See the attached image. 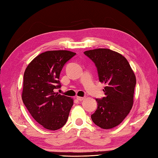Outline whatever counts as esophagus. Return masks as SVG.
<instances>
[{
    "mask_svg": "<svg viewBox=\"0 0 158 158\" xmlns=\"http://www.w3.org/2000/svg\"><path fill=\"white\" fill-rule=\"evenodd\" d=\"M76 98L79 100V101H82V100H83L85 99L84 97H81V96H77Z\"/></svg>",
    "mask_w": 158,
    "mask_h": 158,
    "instance_id": "esophagus-1",
    "label": "esophagus"
}]
</instances>
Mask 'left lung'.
<instances>
[{
	"label": "left lung",
	"instance_id": "8db88e82",
	"mask_svg": "<svg viewBox=\"0 0 158 158\" xmlns=\"http://www.w3.org/2000/svg\"><path fill=\"white\" fill-rule=\"evenodd\" d=\"M84 54L95 64L99 81L106 85L105 96L96 99L98 106L92 120L101 128H113L123 122L132 109L135 75L127 60L109 49L89 50Z\"/></svg>",
	"mask_w": 158,
	"mask_h": 158
}]
</instances>
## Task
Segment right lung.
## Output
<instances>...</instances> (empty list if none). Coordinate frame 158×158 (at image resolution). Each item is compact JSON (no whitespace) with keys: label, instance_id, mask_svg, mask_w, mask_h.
<instances>
[{"label":"right lung","instance_id":"obj_1","mask_svg":"<svg viewBox=\"0 0 158 158\" xmlns=\"http://www.w3.org/2000/svg\"><path fill=\"white\" fill-rule=\"evenodd\" d=\"M75 54L66 50L42 53L23 74V102L33 118L48 130H56L64 126L73 105L72 98L54 89L61 88L60 72Z\"/></svg>","mask_w":158,"mask_h":158}]
</instances>
